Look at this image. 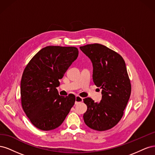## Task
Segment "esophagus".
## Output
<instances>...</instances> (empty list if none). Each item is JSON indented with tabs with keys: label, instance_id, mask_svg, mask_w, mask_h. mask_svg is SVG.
I'll return each mask as SVG.
<instances>
[{
	"label": "esophagus",
	"instance_id": "esophagus-1",
	"mask_svg": "<svg viewBox=\"0 0 155 155\" xmlns=\"http://www.w3.org/2000/svg\"><path fill=\"white\" fill-rule=\"evenodd\" d=\"M83 101V97H80L79 96H76V101H75V104H78L79 103L82 102Z\"/></svg>",
	"mask_w": 155,
	"mask_h": 155
}]
</instances>
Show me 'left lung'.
Returning a JSON list of instances; mask_svg holds the SVG:
<instances>
[{
  "label": "left lung",
  "mask_w": 155,
  "mask_h": 155,
  "mask_svg": "<svg viewBox=\"0 0 155 155\" xmlns=\"http://www.w3.org/2000/svg\"><path fill=\"white\" fill-rule=\"evenodd\" d=\"M80 49L91 59L94 83L102 89L100 102L95 103L91 97L83 99L87 106L84 121L94 130H109L122 118L130 96V81L125 61L115 51L100 44L87 45Z\"/></svg>",
  "instance_id": "1"
}]
</instances>
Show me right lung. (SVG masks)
<instances>
[{
    "instance_id": "right-lung-1",
    "label": "right lung",
    "mask_w": 155,
    "mask_h": 155,
    "mask_svg": "<svg viewBox=\"0 0 155 155\" xmlns=\"http://www.w3.org/2000/svg\"><path fill=\"white\" fill-rule=\"evenodd\" d=\"M78 52L74 46H48L26 66L21 82V105L37 129L50 130L58 127L74 105L76 96L73 94L59 96L56 88Z\"/></svg>"
}]
</instances>
